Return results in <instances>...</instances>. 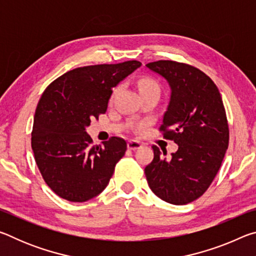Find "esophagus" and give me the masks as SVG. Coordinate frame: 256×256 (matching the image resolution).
I'll list each match as a JSON object with an SVG mask.
<instances>
[{
    "instance_id": "34e87169",
    "label": "esophagus",
    "mask_w": 256,
    "mask_h": 256,
    "mask_svg": "<svg viewBox=\"0 0 256 256\" xmlns=\"http://www.w3.org/2000/svg\"><path fill=\"white\" fill-rule=\"evenodd\" d=\"M138 148H141V144L138 141L130 140L128 142V149H130V150H136Z\"/></svg>"
}]
</instances>
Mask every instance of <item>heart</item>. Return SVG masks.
<instances>
[{
    "instance_id": "1",
    "label": "heart",
    "mask_w": 256,
    "mask_h": 256,
    "mask_svg": "<svg viewBox=\"0 0 256 256\" xmlns=\"http://www.w3.org/2000/svg\"><path fill=\"white\" fill-rule=\"evenodd\" d=\"M138 89H140V92H149V90H157L159 92V86L157 82L151 78H141L140 80L138 81Z\"/></svg>"
}]
</instances>
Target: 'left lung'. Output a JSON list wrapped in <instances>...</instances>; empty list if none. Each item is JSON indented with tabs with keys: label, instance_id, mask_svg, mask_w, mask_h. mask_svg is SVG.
<instances>
[{
	"label": "left lung",
	"instance_id": "8db88e82",
	"mask_svg": "<svg viewBox=\"0 0 256 256\" xmlns=\"http://www.w3.org/2000/svg\"><path fill=\"white\" fill-rule=\"evenodd\" d=\"M146 66L170 86V100L159 130L178 146L170 159L152 146L154 160L144 168L146 180L162 200L188 204L206 192L222 166L229 144L226 110L214 82L198 68L175 60H157Z\"/></svg>",
	"mask_w": 256,
	"mask_h": 256
}]
</instances>
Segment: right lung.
<instances>
[{
    "mask_svg": "<svg viewBox=\"0 0 256 256\" xmlns=\"http://www.w3.org/2000/svg\"><path fill=\"white\" fill-rule=\"evenodd\" d=\"M141 66L138 60L74 68L45 89L34 116L32 148L42 178L60 198L86 202L110 183L126 142L112 136L92 146L86 131L105 114L112 88Z\"/></svg>",
    "mask_w": 256,
    "mask_h": 256,
    "instance_id": "obj_1",
    "label": "right lung"
}]
</instances>
